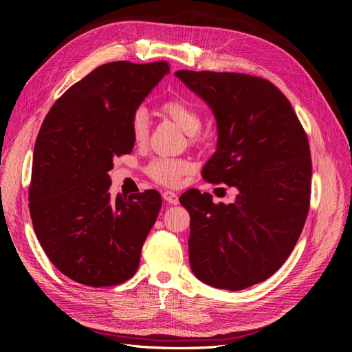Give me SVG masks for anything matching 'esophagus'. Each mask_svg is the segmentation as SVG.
<instances>
[{
    "label": "esophagus",
    "instance_id": "34e87169",
    "mask_svg": "<svg viewBox=\"0 0 352 352\" xmlns=\"http://www.w3.org/2000/svg\"><path fill=\"white\" fill-rule=\"evenodd\" d=\"M163 199L167 202V204H172V206L179 204V197L175 192H172V190H164Z\"/></svg>",
    "mask_w": 352,
    "mask_h": 352
}]
</instances>
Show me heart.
<instances>
[{
	"label": "heart",
	"mask_w": 352,
	"mask_h": 352,
	"mask_svg": "<svg viewBox=\"0 0 352 352\" xmlns=\"http://www.w3.org/2000/svg\"><path fill=\"white\" fill-rule=\"evenodd\" d=\"M163 113L179 124L186 135L194 136L201 131L202 119L195 105L185 98H173L163 104ZM131 133L136 142H142L148 135V116L140 109L131 120ZM190 164L186 160L179 158H155L148 166V173L160 184L176 185L179 179L189 172Z\"/></svg>",
	"instance_id": "heart-1"
}]
</instances>
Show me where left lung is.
Masks as SVG:
<instances>
[{
	"instance_id": "left-lung-1",
	"label": "left lung",
	"mask_w": 352,
	"mask_h": 352,
	"mask_svg": "<svg viewBox=\"0 0 352 352\" xmlns=\"http://www.w3.org/2000/svg\"><path fill=\"white\" fill-rule=\"evenodd\" d=\"M217 124L202 177L238 190L230 204L189 189V264L212 287L241 291L278 272L301 235L310 204L311 154L291 102L269 80L242 73L179 70Z\"/></svg>"
}]
</instances>
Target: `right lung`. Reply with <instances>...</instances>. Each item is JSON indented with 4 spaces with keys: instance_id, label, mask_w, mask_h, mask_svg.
Wrapping results in <instances>:
<instances>
[{
    "instance_id": "obj_1",
    "label": "right lung",
    "mask_w": 352,
    "mask_h": 352,
    "mask_svg": "<svg viewBox=\"0 0 352 352\" xmlns=\"http://www.w3.org/2000/svg\"><path fill=\"white\" fill-rule=\"evenodd\" d=\"M166 61H113L92 70L52 105L38 133L29 210L41 247L72 280L119 285L138 270L162 197L110 195L114 157L131 154V120L168 73Z\"/></svg>"
}]
</instances>
